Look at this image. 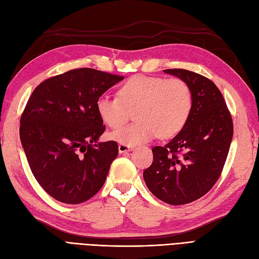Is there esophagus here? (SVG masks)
I'll list each match as a JSON object with an SVG mask.
<instances>
[{
	"instance_id": "34e87169",
	"label": "esophagus",
	"mask_w": 259,
	"mask_h": 259,
	"mask_svg": "<svg viewBox=\"0 0 259 259\" xmlns=\"http://www.w3.org/2000/svg\"><path fill=\"white\" fill-rule=\"evenodd\" d=\"M132 150H133V148L130 147V146L122 145V144L119 145V152H120V153H127V152H130V151H132Z\"/></svg>"
}]
</instances>
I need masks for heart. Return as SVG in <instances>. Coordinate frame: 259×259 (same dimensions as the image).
Here are the masks:
<instances>
[{"label":"heart","instance_id":"heart-1","mask_svg":"<svg viewBox=\"0 0 259 259\" xmlns=\"http://www.w3.org/2000/svg\"><path fill=\"white\" fill-rule=\"evenodd\" d=\"M117 95H100L96 111L107 126L116 128L135 110L137 122L109 134L126 146L146 144L159 135L175 136L184 128L192 109L190 86L178 77L135 75L121 85Z\"/></svg>","mask_w":259,"mask_h":259}]
</instances>
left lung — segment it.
Wrapping results in <instances>:
<instances>
[{"label": "left lung", "mask_w": 259, "mask_h": 259, "mask_svg": "<svg viewBox=\"0 0 259 259\" xmlns=\"http://www.w3.org/2000/svg\"><path fill=\"white\" fill-rule=\"evenodd\" d=\"M164 72L184 80L192 92V109L184 128L165 146L152 148L144 170L148 189L170 205H183L207 193L222 174L233 136L223 94L207 77L185 69Z\"/></svg>", "instance_id": "1"}]
</instances>
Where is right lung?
<instances>
[{
	"mask_svg": "<svg viewBox=\"0 0 259 259\" xmlns=\"http://www.w3.org/2000/svg\"><path fill=\"white\" fill-rule=\"evenodd\" d=\"M124 79L91 68L70 70L37 85L20 119V140L33 176L51 197L80 204L104 186L119 153L98 143L106 130L97 98Z\"/></svg>",
	"mask_w": 259,
	"mask_h": 259,
	"instance_id": "add662e5",
	"label": "right lung"
}]
</instances>
